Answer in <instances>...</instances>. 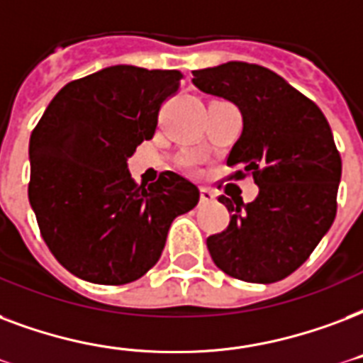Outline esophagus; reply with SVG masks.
<instances>
[{
	"label": "esophagus",
	"instance_id": "1",
	"mask_svg": "<svg viewBox=\"0 0 363 363\" xmlns=\"http://www.w3.org/2000/svg\"><path fill=\"white\" fill-rule=\"evenodd\" d=\"M200 200L201 203H211V201H215V194H213V190H209V188H201Z\"/></svg>",
	"mask_w": 363,
	"mask_h": 363
}]
</instances>
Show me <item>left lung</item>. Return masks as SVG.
Returning a JSON list of instances; mask_svg holds the SVG:
<instances>
[{
    "mask_svg": "<svg viewBox=\"0 0 363 363\" xmlns=\"http://www.w3.org/2000/svg\"><path fill=\"white\" fill-rule=\"evenodd\" d=\"M192 74L198 89L240 108L243 129L226 165L242 167L230 179L253 175L259 186L251 203L218 198L232 215L207 238L211 259L238 280H284L335 220L341 154L331 127L311 99L264 66L232 60Z\"/></svg>",
    "mask_w": 363,
    "mask_h": 363,
    "instance_id": "1",
    "label": "left lung"
}]
</instances>
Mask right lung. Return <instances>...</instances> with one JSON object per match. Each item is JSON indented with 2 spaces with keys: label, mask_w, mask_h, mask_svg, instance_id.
Instances as JSON below:
<instances>
[{
  "label": "right lung",
  "mask_w": 363,
  "mask_h": 363,
  "mask_svg": "<svg viewBox=\"0 0 363 363\" xmlns=\"http://www.w3.org/2000/svg\"><path fill=\"white\" fill-rule=\"evenodd\" d=\"M179 70L118 65L66 83L30 137L28 198L47 247L82 280L123 286L162 255L173 218L198 206L196 184L165 171L137 184L127 160L154 137Z\"/></svg>",
  "instance_id": "obj_1"
}]
</instances>
